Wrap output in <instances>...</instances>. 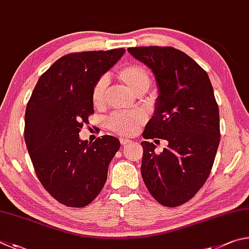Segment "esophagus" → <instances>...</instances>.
Here are the masks:
<instances>
[{
	"label": "esophagus",
	"instance_id": "esophagus-1",
	"mask_svg": "<svg viewBox=\"0 0 249 249\" xmlns=\"http://www.w3.org/2000/svg\"><path fill=\"white\" fill-rule=\"evenodd\" d=\"M130 142H131V141H130V140H128V139H124V138H120V143H121V145H128Z\"/></svg>",
	"mask_w": 249,
	"mask_h": 249
}]
</instances>
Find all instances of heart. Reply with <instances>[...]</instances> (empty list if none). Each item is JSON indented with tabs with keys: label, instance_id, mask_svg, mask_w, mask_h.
Masks as SVG:
<instances>
[{
	"label": "heart",
	"instance_id": "obj_1",
	"mask_svg": "<svg viewBox=\"0 0 249 249\" xmlns=\"http://www.w3.org/2000/svg\"><path fill=\"white\" fill-rule=\"evenodd\" d=\"M117 77L124 84L137 94H141L151 85V75L147 70L140 64L130 63L122 65L117 71ZM109 85L107 75L99 76L91 89V103L95 107H102ZM145 118L140 111L116 112L108 118L107 127L112 132L120 136L131 137L136 134L141 125L144 124Z\"/></svg>",
	"mask_w": 249,
	"mask_h": 249
}]
</instances>
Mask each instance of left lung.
I'll list each match as a JSON object with an SVG mask.
<instances>
[{
  "label": "left lung",
  "mask_w": 249,
  "mask_h": 249,
  "mask_svg": "<svg viewBox=\"0 0 249 249\" xmlns=\"http://www.w3.org/2000/svg\"><path fill=\"white\" fill-rule=\"evenodd\" d=\"M153 71L160 95L143 138L168 141L160 154L141 142L143 181L156 201L178 207L204 185L220 143L219 107L207 72L173 47L128 48Z\"/></svg>",
  "instance_id": "left-lung-1"
}]
</instances>
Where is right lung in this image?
<instances>
[{"mask_svg":"<svg viewBox=\"0 0 249 249\" xmlns=\"http://www.w3.org/2000/svg\"><path fill=\"white\" fill-rule=\"evenodd\" d=\"M124 48L61 56L39 77L25 112L24 138L35 172L48 193L71 208L89 204L107 180L120 143L111 136L93 143L78 133L94 113L91 89Z\"/></svg>","mask_w":249,"mask_h":249,"instance_id":"add662e5","label":"right lung"}]
</instances>
